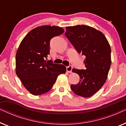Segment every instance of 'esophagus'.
<instances>
[{"instance_id":"1","label":"esophagus","mask_w":126,"mask_h":126,"mask_svg":"<svg viewBox=\"0 0 126 126\" xmlns=\"http://www.w3.org/2000/svg\"><path fill=\"white\" fill-rule=\"evenodd\" d=\"M72 69H73V67L72 66H69L66 67V71L68 72V73H72Z\"/></svg>"}]
</instances>
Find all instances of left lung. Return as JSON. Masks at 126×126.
Here are the masks:
<instances>
[{
	"instance_id": "obj_1",
	"label": "left lung",
	"mask_w": 126,
	"mask_h": 126,
	"mask_svg": "<svg viewBox=\"0 0 126 126\" xmlns=\"http://www.w3.org/2000/svg\"><path fill=\"white\" fill-rule=\"evenodd\" d=\"M65 36L79 53L85 56V69H73L80 81L71 85L77 95L89 97L96 94L106 82L111 64V47L100 31L86 25L66 27Z\"/></svg>"
}]
</instances>
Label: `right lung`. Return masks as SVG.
<instances>
[{
    "label": "right lung",
    "instance_id": "add662e5",
    "mask_svg": "<svg viewBox=\"0 0 126 126\" xmlns=\"http://www.w3.org/2000/svg\"><path fill=\"white\" fill-rule=\"evenodd\" d=\"M64 30L56 26L35 27L24 37L17 50L16 74L26 89L35 96L49 92L66 66L46 61L50 54V41Z\"/></svg>",
    "mask_w": 126,
    "mask_h": 126
}]
</instances>
